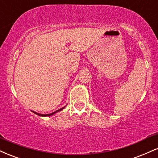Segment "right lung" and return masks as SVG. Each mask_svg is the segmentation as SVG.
Instances as JSON below:
<instances>
[{
    "instance_id": "right-lung-1",
    "label": "right lung",
    "mask_w": 158,
    "mask_h": 158,
    "mask_svg": "<svg viewBox=\"0 0 158 158\" xmlns=\"http://www.w3.org/2000/svg\"><path fill=\"white\" fill-rule=\"evenodd\" d=\"M65 107L66 106H64V107H63V108H61V109H58V110H57V111H55V112H52V113H50V114H40V113H37L36 112H34V111H31V112H34L35 114H38V115H39V116H42V117H46V116H51V115H52V114H55V113H57V112H60V111H61V110H63V109H64Z\"/></svg>"
}]
</instances>
